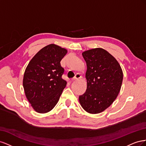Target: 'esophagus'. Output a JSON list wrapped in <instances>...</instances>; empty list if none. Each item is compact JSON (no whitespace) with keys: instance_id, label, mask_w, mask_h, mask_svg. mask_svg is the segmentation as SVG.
Returning a JSON list of instances; mask_svg holds the SVG:
<instances>
[{"instance_id":"obj_1","label":"esophagus","mask_w":146,"mask_h":146,"mask_svg":"<svg viewBox=\"0 0 146 146\" xmlns=\"http://www.w3.org/2000/svg\"><path fill=\"white\" fill-rule=\"evenodd\" d=\"M82 77V76H81V75L80 74H76V76H75V77L73 78H72V81H74V80H77V79H79V78H80Z\"/></svg>"}]
</instances>
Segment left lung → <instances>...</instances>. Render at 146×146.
<instances>
[{
    "label": "left lung",
    "instance_id": "1",
    "mask_svg": "<svg viewBox=\"0 0 146 146\" xmlns=\"http://www.w3.org/2000/svg\"><path fill=\"white\" fill-rule=\"evenodd\" d=\"M87 70V88L79 96L82 107L90 114L103 112L115 100L120 92L123 72L114 57L102 48L82 53Z\"/></svg>",
    "mask_w": 146,
    "mask_h": 146
}]
</instances>
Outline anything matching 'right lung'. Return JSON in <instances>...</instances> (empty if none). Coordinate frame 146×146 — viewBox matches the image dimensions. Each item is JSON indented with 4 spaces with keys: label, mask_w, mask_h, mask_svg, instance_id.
I'll list each match as a JSON object with an SVG mask.
<instances>
[{
    "label": "right lung",
    "mask_w": 146,
    "mask_h": 146,
    "mask_svg": "<svg viewBox=\"0 0 146 146\" xmlns=\"http://www.w3.org/2000/svg\"><path fill=\"white\" fill-rule=\"evenodd\" d=\"M55 44L43 47L30 61L23 77L25 94L33 109L46 113L54 108L66 86L60 61L67 54Z\"/></svg>",
    "instance_id": "1"
}]
</instances>
